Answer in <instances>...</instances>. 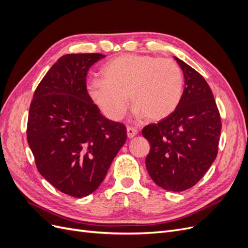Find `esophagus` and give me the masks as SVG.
Returning a JSON list of instances; mask_svg holds the SVG:
<instances>
[{
    "mask_svg": "<svg viewBox=\"0 0 248 248\" xmlns=\"http://www.w3.org/2000/svg\"><path fill=\"white\" fill-rule=\"evenodd\" d=\"M139 130L137 128H134V127H127V137H128L129 139H132L134 138L138 134Z\"/></svg>",
    "mask_w": 248,
    "mask_h": 248,
    "instance_id": "34e87169",
    "label": "esophagus"
}]
</instances>
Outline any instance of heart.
Segmentation results:
<instances>
[{"instance_id": "obj_1", "label": "heart", "mask_w": 248, "mask_h": 248, "mask_svg": "<svg viewBox=\"0 0 248 248\" xmlns=\"http://www.w3.org/2000/svg\"><path fill=\"white\" fill-rule=\"evenodd\" d=\"M102 78L88 82L90 98L112 121L121 120L129 96L138 118L160 121L178 108L183 93V74L170 58L127 54L111 59L101 69Z\"/></svg>"}]
</instances>
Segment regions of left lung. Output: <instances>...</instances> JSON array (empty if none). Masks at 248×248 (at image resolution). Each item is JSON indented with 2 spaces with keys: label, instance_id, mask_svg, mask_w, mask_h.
I'll return each mask as SVG.
<instances>
[{
  "label": "left lung",
  "instance_id": "obj_1",
  "mask_svg": "<svg viewBox=\"0 0 248 248\" xmlns=\"http://www.w3.org/2000/svg\"><path fill=\"white\" fill-rule=\"evenodd\" d=\"M185 88L178 108L157 124L142 128L150 142L146 168L161 188L183 191L196 185L218 153L221 119L205 78L176 58Z\"/></svg>",
  "mask_w": 248,
  "mask_h": 248
}]
</instances>
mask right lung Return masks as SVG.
<instances>
[{
    "mask_svg": "<svg viewBox=\"0 0 248 248\" xmlns=\"http://www.w3.org/2000/svg\"><path fill=\"white\" fill-rule=\"evenodd\" d=\"M101 54L60 58L37 86L27 139L41 176L73 198L95 191L127 140L123 123L103 117L87 91V74Z\"/></svg>",
    "mask_w": 248,
    "mask_h": 248,
    "instance_id": "obj_1",
    "label": "right lung"
}]
</instances>
